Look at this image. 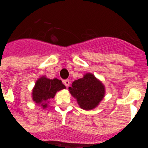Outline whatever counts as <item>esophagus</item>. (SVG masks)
Returning <instances> with one entry per match:
<instances>
[{
	"mask_svg": "<svg viewBox=\"0 0 148 148\" xmlns=\"http://www.w3.org/2000/svg\"><path fill=\"white\" fill-rule=\"evenodd\" d=\"M63 83H64V85L66 86L69 87V86H70V80L66 79V80L63 81Z\"/></svg>",
	"mask_w": 148,
	"mask_h": 148,
	"instance_id": "1",
	"label": "esophagus"
}]
</instances>
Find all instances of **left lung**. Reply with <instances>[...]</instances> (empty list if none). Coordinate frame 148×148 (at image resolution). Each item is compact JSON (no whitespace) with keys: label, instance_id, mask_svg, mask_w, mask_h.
<instances>
[{"label":"left lung","instance_id":"left-lung-1","mask_svg":"<svg viewBox=\"0 0 148 148\" xmlns=\"http://www.w3.org/2000/svg\"><path fill=\"white\" fill-rule=\"evenodd\" d=\"M69 91L77 100L81 109L92 110L99 106L106 94V87L94 74L86 73L82 78L74 81Z\"/></svg>","mask_w":148,"mask_h":148}]
</instances>
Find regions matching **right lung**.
<instances>
[{
    "label": "right lung",
    "mask_w": 148,
    "mask_h": 148,
    "mask_svg": "<svg viewBox=\"0 0 148 148\" xmlns=\"http://www.w3.org/2000/svg\"><path fill=\"white\" fill-rule=\"evenodd\" d=\"M66 89L61 80L58 78L49 79L46 76L39 77L32 92V98L36 105L46 109L50 100L54 98L57 92Z\"/></svg>",
    "instance_id": "1"
}]
</instances>
